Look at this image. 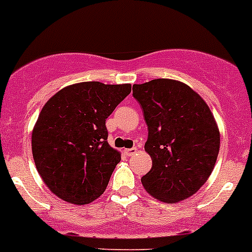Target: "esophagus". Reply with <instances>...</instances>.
<instances>
[{"label": "esophagus", "instance_id": "34e87169", "mask_svg": "<svg viewBox=\"0 0 252 252\" xmlns=\"http://www.w3.org/2000/svg\"><path fill=\"white\" fill-rule=\"evenodd\" d=\"M136 151H137V149H136V147H132V149H125L124 150V152L126 155H127V156H132V155L135 154Z\"/></svg>", "mask_w": 252, "mask_h": 252}]
</instances>
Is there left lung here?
Instances as JSON below:
<instances>
[{
  "instance_id": "8db88e82",
  "label": "left lung",
  "mask_w": 252,
  "mask_h": 252,
  "mask_svg": "<svg viewBox=\"0 0 252 252\" xmlns=\"http://www.w3.org/2000/svg\"><path fill=\"white\" fill-rule=\"evenodd\" d=\"M149 128L145 151L152 167L141 179L145 190L176 204L200 190L215 167L220 131L204 98L177 80L156 78L132 86Z\"/></svg>"
}]
</instances>
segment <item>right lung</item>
<instances>
[{
	"mask_svg": "<svg viewBox=\"0 0 252 252\" xmlns=\"http://www.w3.org/2000/svg\"><path fill=\"white\" fill-rule=\"evenodd\" d=\"M130 92V84L78 82L45 103L31 146L37 171L51 192L75 205L102 195L121 160L107 142L106 119Z\"/></svg>",
	"mask_w": 252,
	"mask_h": 252,
	"instance_id": "add662e5",
	"label": "right lung"
}]
</instances>
